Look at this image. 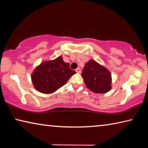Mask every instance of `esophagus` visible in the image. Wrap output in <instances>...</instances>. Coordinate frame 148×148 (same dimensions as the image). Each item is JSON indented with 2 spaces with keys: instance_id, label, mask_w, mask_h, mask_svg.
<instances>
[{
  "instance_id": "1",
  "label": "esophagus",
  "mask_w": 148,
  "mask_h": 148,
  "mask_svg": "<svg viewBox=\"0 0 148 148\" xmlns=\"http://www.w3.org/2000/svg\"><path fill=\"white\" fill-rule=\"evenodd\" d=\"M76 72H77V73H80V72H81V70H80V69L79 68H77L76 69Z\"/></svg>"
}]
</instances>
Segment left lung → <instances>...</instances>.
<instances>
[{
  "mask_svg": "<svg viewBox=\"0 0 148 148\" xmlns=\"http://www.w3.org/2000/svg\"><path fill=\"white\" fill-rule=\"evenodd\" d=\"M82 76L86 87L95 93H106L112 89L110 72L92 59L85 64Z\"/></svg>",
  "mask_w": 148,
  "mask_h": 148,
  "instance_id": "obj_1",
  "label": "left lung"
}]
</instances>
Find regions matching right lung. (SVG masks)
I'll return each instance as SVG.
<instances>
[{"mask_svg":"<svg viewBox=\"0 0 148 148\" xmlns=\"http://www.w3.org/2000/svg\"><path fill=\"white\" fill-rule=\"evenodd\" d=\"M69 65L63 61L61 56L53 60L42 62L31 76L35 89L44 94L56 92L76 73L70 69Z\"/></svg>","mask_w":148,"mask_h":148,"instance_id":"add662e5","label":"right lung"}]
</instances>
